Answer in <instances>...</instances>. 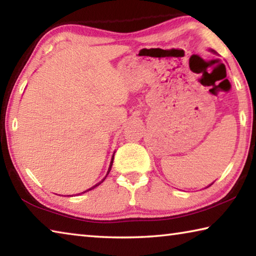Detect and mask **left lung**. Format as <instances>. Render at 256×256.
Returning a JSON list of instances; mask_svg holds the SVG:
<instances>
[{"label":"left lung","mask_w":256,"mask_h":256,"mask_svg":"<svg viewBox=\"0 0 256 256\" xmlns=\"http://www.w3.org/2000/svg\"><path fill=\"white\" fill-rule=\"evenodd\" d=\"M209 186H210V185H209Z\"/></svg>","instance_id":"left-lung-1"}]
</instances>
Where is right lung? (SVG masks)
<instances>
[{
    "instance_id": "right-lung-1",
    "label": "right lung",
    "mask_w": 256,
    "mask_h": 256,
    "mask_svg": "<svg viewBox=\"0 0 256 256\" xmlns=\"http://www.w3.org/2000/svg\"><path fill=\"white\" fill-rule=\"evenodd\" d=\"M112 160H114V156H112V162H110V168H108V172H107V175L108 174H110V170H112ZM107 175H106V177H107ZM106 177H105V178H106ZM105 178H104L102 182H99V183H97L96 185H94L92 186V188H90L89 190H84V192H88V190H92V188H96V186H98L99 184H102V182L104 180H105ZM84 192H82V193H84Z\"/></svg>"
}]
</instances>
